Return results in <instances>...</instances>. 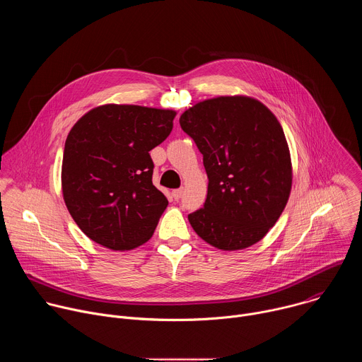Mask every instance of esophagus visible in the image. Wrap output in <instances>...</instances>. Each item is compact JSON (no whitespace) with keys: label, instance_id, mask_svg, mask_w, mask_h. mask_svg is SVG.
<instances>
[{"label":"esophagus","instance_id":"obj_1","mask_svg":"<svg viewBox=\"0 0 362 362\" xmlns=\"http://www.w3.org/2000/svg\"><path fill=\"white\" fill-rule=\"evenodd\" d=\"M182 194H183V189H175V190L172 192V196H173L175 200H179V199L182 197Z\"/></svg>","mask_w":362,"mask_h":362}]
</instances>
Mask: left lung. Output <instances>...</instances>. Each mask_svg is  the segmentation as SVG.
Segmentation results:
<instances>
[{"instance_id":"left-lung-1","label":"left lung","mask_w":362,"mask_h":362,"mask_svg":"<svg viewBox=\"0 0 362 362\" xmlns=\"http://www.w3.org/2000/svg\"><path fill=\"white\" fill-rule=\"evenodd\" d=\"M179 122L209 179L203 208L187 216L194 232L222 250L259 242L292 187L289 147L275 115L256 98L221 95L197 103Z\"/></svg>"}]
</instances>
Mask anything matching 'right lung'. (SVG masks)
I'll use <instances>...</instances> for the list:
<instances>
[{"label":"right lung","mask_w":362,"mask_h":362,"mask_svg":"<svg viewBox=\"0 0 362 362\" xmlns=\"http://www.w3.org/2000/svg\"><path fill=\"white\" fill-rule=\"evenodd\" d=\"M175 110L105 105L70 130L62 189L77 226L95 243L130 250L147 242L168 208L151 182L148 151L173 129Z\"/></svg>","instance_id":"right-lung-1"}]
</instances>
